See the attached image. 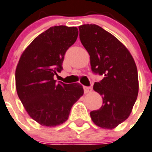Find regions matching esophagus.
<instances>
[{
  "label": "esophagus",
  "instance_id": "1",
  "mask_svg": "<svg viewBox=\"0 0 152 152\" xmlns=\"http://www.w3.org/2000/svg\"><path fill=\"white\" fill-rule=\"evenodd\" d=\"M83 89H84L85 93H89V92H92V87H89V86H84V87H83Z\"/></svg>",
  "mask_w": 152,
  "mask_h": 152
}]
</instances>
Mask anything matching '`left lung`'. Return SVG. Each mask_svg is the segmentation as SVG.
<instances>
[{
	"instance_id": "1",
	"label": "left lung",
	"mask_w": 152,
	"mask_h": 152,
	"mask_svg": "<svg viewBox=\"0 0 152 152\" xmlns=\"http://www.w3.org/2000/svg\"><path fill=\"white\" fill-rule=\"evenodd\" d=\"M80 42L89 54L92 72L104 75L93 89L103 99L100 109L90 112L100 128L113 129L131 115L137 99V66L128 49L116 37L96 24L79 26Z\"/></svg>"
}]
</instances>
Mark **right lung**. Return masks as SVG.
I'll return each instance as SVG.
<instances>
[{"instance_id":"add662e5","label":"right lung","mask_w":152,"mask_h":152,"mask_svg":"<svg viewBox=\"0 0 152 152\" xmlns=\"http://www.w3.org/2000/svg\"><path fill=\"white\" fill-rule=\"evenodd\" d=\"M75 27H51L23 51L15 69L17 94L28 115L39 125L56 127L66 122L71 108L83 95L78 83H56L67 49L77 40Z\"/></svg>"}]
</instances>
